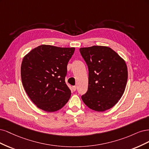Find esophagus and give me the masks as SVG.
I'll return each instance as SVG.
<instances>
[{
  "label": "esophagus",
  "mask_w": 149,
  "mask_h": 149,
  "mask_svg": "<svg viewBox=\"0 0 149 149\" xmlns=\"http://www.w3.org/2000/svg\"><path fill=\"white\" fill-rule=\"evenodd\" d=\"M72 90L74 91V92H75V91L76 90V86H73V87H72Z\"/></svg>",
  "instance_id": "34e87169"
}]
</instances>
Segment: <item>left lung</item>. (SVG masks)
Wrapping results in <instances>:
<instances>
[{"mask_svg": "<svg viewBox=\"0 0 149 149\" xmlns=\"http://www.w3.org/2000/svg\"><path fill=\"white\" fill-rule=\"evenodd\" d=\"M80 54L88 66V90L81 96L84 103L96 111H104L116 104L127 84L126 62L110 47H81Z\"/></svg>", "mask_w": 149, "mask_h": 149, "instance_id": "left-lung-1", "label": "left lung"}]
</instances>
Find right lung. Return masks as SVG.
Masks as SVG:
<instances>
[{
  "label": "right lung",
  "mask_w": 149,
  "mask_h": 149,
  "mask_svg": "<svg viewBox=\"0 0 149 149\" xmlns=\"http://www.w3.org/2000/svg\"><path fill=\"white\" fill-rule=\"evenodd\" d=\"M74 47L41 45L23 59L21 77L28 97L38 108L54 112L63 107L71 95L65 79Z\"/></svg>",
  "instance_id": "add662e5"
}]
</instances>
